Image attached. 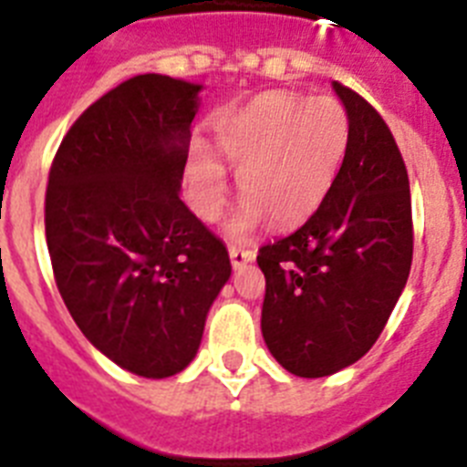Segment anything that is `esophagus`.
I'll return each mask as SVG.
<instances>
[{
  "instance_id": "esophagus-1",
  "label": "esophagus",
  "mask_w": 467,
  "mask_h": 467,
  "mask_svg": "<svg viewBox=\"0 0 467 467\" xmlns=\"http://www.w3.org/2000/svg\"><path fill=\"white\" fill-rule=\"evenodd\" d=\"M229 257H231V264H234V269H238V266H243V264L253 262L254 250H245V247L229 245Z\"/></svg>"
}]
</instances>
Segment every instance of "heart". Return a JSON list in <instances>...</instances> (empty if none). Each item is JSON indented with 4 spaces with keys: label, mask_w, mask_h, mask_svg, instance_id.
Returning a JSON list of instances; mask_svg holds the SVG:
<instances>
[{
    "label": "heart",
    "mask_w": 467,
    "mask_h": 467,
    "mask_svg": "<svg viewBox=\"0 0 467 467\" xmlns=\"http://www.w3.org/2000/svg\"><path fill=\"white\" fill-rule=\"evenodd\" d=\"M348 142V111L332 95H259L220 140L222 159L238 175L245 201L231 222V236H247L266 217L280 229L308 220L332 192ZM189 189L198 217L217 220L229 196L222 168L210 159L193 161Z\"/></svg>",
    "instance_id": "1"
}]
</instances>
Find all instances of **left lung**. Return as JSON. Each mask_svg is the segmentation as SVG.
<instances>
[{"label": "left lung", "mask_w": 467, "mask_h": 467, "mask_svg": "<svg viewBox=\"0 0 467 467\" xmlns=\"http://www.w3.org/2000/svg\"><path fill=\"white\" fill-rule=\"evenodd\" d=\"M350 119L344 166L323 205L295 234L259 247L266 278L262 334L304 379L329 377L377 344L414 254L410 177L390 128L334 81Z\"/></svg>", "instance_id": "obj_1"}]
</instances>
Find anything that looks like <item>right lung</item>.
<instances>
[{"label": "right lung", "instance_id": "obj_1", "mask_svg": "<svg viewBox=\"0 0 467 467\" xmlns=\"http://www.w3.org/2000/svg\"><path fill=\"white\" fill-rule=\"evenodd\" d=\"M201 86L138 74L81 114L53 156L44 224L57 292L86 339L147 379L182 372L231 275L180 201Z\"/></svg>", "mask_w": 467, "mask_h": 467}]
</instances>
